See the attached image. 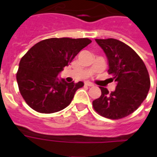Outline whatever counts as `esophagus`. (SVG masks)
Returning a JSON list of instances; mask_svg holds the SVG:
<instances>
[{
  "label": "esophagus",
  "instance_id": "esophagus-1",
  "mask_svg": "<svg viewBox=\"0 0 157 157\" xmlns=\"http://www.w3.org/2000/svg\"><path fill=\"white\" fill-rule=\"evenodd\" d=\"M85 85L87 86H89V87L94 86V84L92 83V82H90V81H86V82H85Z\"/></svg>",
  "mask_w": 157,
  "mask_h": 157
}]
</instances>
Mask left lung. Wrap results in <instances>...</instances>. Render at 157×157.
<instances>
[{"instance_id":"8db88e82","label":"left lung","mask_w":157,"mask_h":157,"mask_svg":"<svg viewBox=\"0 0 157 157\" xmlns=\"http://www.w3.org/2000/svg\"><path fill=\"white\" fill-rule=\"evenodd\" d=\"M108 61V73L117 83L114 91L100 87L102 94L93 101L98 114L121 119L138 109L147 98L150 77L144 61L129 45L117 39H95Z\"/></svg>"}]
</instances>
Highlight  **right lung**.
Listing matches in <instances>:
<instances>
[{
  "instance_id": "add662e5",
  "label": "right lung",
  "mask_w": 157,
  "mask_h": 157,
  "mask_svg": "<svg viewBox=\"0 0 157 157\" xmlns=\"http://www.w3.org/2000/svg\"><path fill=\"white\" fill-rule=\"evenodd\" d=\"M90 43L88 38H50L36 43L26 53L16 78L21 95L31 108L40 113H54L71 103L84 83H67L57 76Z\"/></svg>"
}]
</instances>
